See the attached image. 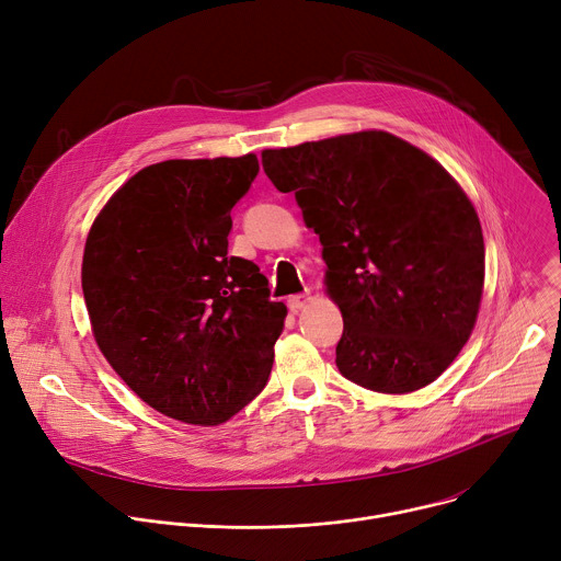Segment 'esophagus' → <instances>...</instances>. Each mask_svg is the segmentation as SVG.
<instances>
[{
  "instance_id": "obj_1",
  "label": "esophagus",
  "mask_w": 561,
  "mask_h": 561,
  "mask_svg": "<svg viewBox=\"0 0 561 561\" xmlns=\"http://www.w3.org/2000/svg\"><path fill=\"white\" fill-rule=\"evenodd\" d=\"M309 300H312V296H309V294H296V296H291V298L287 300V305H289L291 312L296 314V312H300V309H302Z\"/></svg>"
}]
</instances>
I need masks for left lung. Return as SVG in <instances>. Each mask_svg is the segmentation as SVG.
<instances>
[{
	"instance_id": "8db88e82",
	"label": "left lung",
	"mask_w": 561,
	"mask_h": 561,
	"mask_svg": "<svg viewBox=\"0 0 561 561\" xmlns=\"http://www.w3.org/2000/svg\"><path fill=\"white\" fill-rule=\"evenodd\" d=\"M263 169L323 244L341 375L383 394L437 379L472 334L485 272L479 216L455 178L386 131L265 149Z\"/></svg>"
}]
</instances>
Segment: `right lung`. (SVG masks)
Masks as SVG:
<instances>
[{
    "label": "right lung",
    "instance_id": "right-lung-1",
    "mask_svg": "<svg viewBox=\"0 0 561 561\" xmlns=\"http://www.w3.org/2000/svg\"><path fill=\"white\" fill-rule=\"evenodd\" d=\"M259 158L164 160L124 182L95 218L82 291L104 358L145 403L218 425L267 386L287 307L229 256L231 209Z\"/></svg>",
    "mask_w": 561,
    "mask_h": 561
}]
</instances>
